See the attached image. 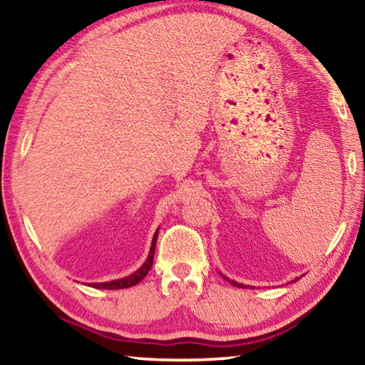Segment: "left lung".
I'll return each mask as SVG.
<instances>
[{
  "label": "left lung",
  "instance_id": "left-lung-1",
  "mask_svg": "<svg viewBox=\"0 0 365 365\" xmlns=\"http://www.w3.org/2000/svg\"><path fill=\"white\" fill-rule=\"evenodd\" d=\"M222 277H224V279H225V280H227V282H230V283H232V285H233V287H240V288H243V285H242V283H237V282H235V280H228V279H227V277H225V275H222Z\"/></svg>",
  "mask_w": 365,
  "mask_h": 365
}]
</instances>
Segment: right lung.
<instances>
[{
    "instance_id": "right-lung-1",
    "label": "right lung",
    "mask_w": 365,
    "mask_h": 365,
    "mask_svg": "<svg viewBox=\"0 0 365 365\" xmlns=\"http://www.w3.org/2000/svg\"><path fill=\"white\" fill-rule=\"evenodd\" d=\"M158 233H159V228H158L156 233H154V237H153L150 255H148L145 264L141 265V267L137 272H133L132 275L123 277V279H119V280H110V282H103V283H91L90 287L101 288V289H122V288H130L133 285H137V283H140L141 280L145 279L148 272H150V269L153 267V257H154V250H156Z\"/></svg>"
}]
</instances>
